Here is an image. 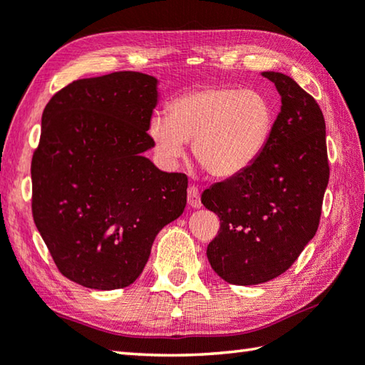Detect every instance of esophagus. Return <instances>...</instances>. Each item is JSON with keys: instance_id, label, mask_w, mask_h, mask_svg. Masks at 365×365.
Listing matches in <instances>:
<instances>
[{"instance_id": "esophagus-1", "label": "esophagus", "mask_w": 365, "mask_h": 365, "mask_svg": "<svg viewBox=\"0 0 365 365\" xmlns=\"http://www.w3.org/2000/svg\"><path fill=\"white\" fill-rule=\"evenodd\" d=\"M188 204L191 205V207L195 209H200L201 207V196H200V190H197L196 187H190L188 188Z\"/></svg>"}]
</instances>
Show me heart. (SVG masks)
Returning a JSON list of instances; mask_svg holds the SVG:
<instances>
[{
	"label": "heart",
	"instance_id": "b5f03b06",
	"mask_svg": "<svg viewBox=\"0 0 365 365\" xmlns=\"http://www.w3.org/2000/svg\"><path fill=\"white\" fill-rule=\"evenodd\" d=\"M273 124V105L262 92L205 86L175 97L168 118H151L148 134L164 161H178L185 143L193 142L195 161L205 174L227 178L257 161Z\"/></svg>",
	"mask_w": 365,
	"mask_h": 365
}]
</instances>
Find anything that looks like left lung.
I'll use <instances>...</instances> for the list:
<instances>
[{
  "label": "left lung",
  "instance_id": "8db88e82",
  "mask_svg": "<svg viewBox=\"0 0 365 365\" xmlns=\"http://www.w3.org/2000/svg\"><path fill=\"white\" fill-rule=\"evenodd\" d=\"M262 75L274 83L282 103L267 147L247 169L201 196L220 218L209 263L236 286L271 281L292 267L319 227L330 174L319 105L290 76Z\"/></svg>",
  "mask_w": 365,
  "mask_h": 365
}]
</instances>
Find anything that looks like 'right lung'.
<instances>
[{"mask_svg":"<svg viewBox=\"0 0 365 365\" xmlns=\"http://www.w3.org/2000/svg\"><path fill=\"white\" fill-rule=\"evenodd\" d=\"M158 79L138 71L86 78L52 96L31 160L33 220L70 281L130 286L156 235L183 214L188 178L142 153Z\"/></svg>","mask_w":365,"mask_h":365,"instance_id":"right-lung-1","label":"right lung"}]
</instances>
